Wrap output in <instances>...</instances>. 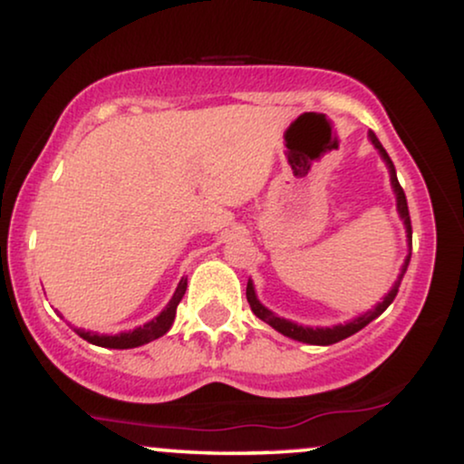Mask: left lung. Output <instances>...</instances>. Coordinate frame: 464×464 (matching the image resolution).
Wrapping results in <instances>:
<instances>
[{"instance_id": "left-lung-1", "label": "left lung", "mask_w": 464, "mask_h": 464, "mask_svg": "<svg viewBox=\"0 0 464 464\" xmlns=\"http://www.w3.org/2000/svg\"><path fill=\"white\" fill-rule=\"evenodd\" d=\"M369 140L372 146L377 148L382 154V159H384L386 165H388V172H391V183H392V189H395V196H397V211L399 216H401L403 225H406V233H408V242L412 244V225H410V211H408V200H406V194H403L401 185H399L397 180V172H395V165H392L391 157H388V152L384 150V146H382L380 140L375 137V132H369ZM408 264H410V253L406 257V264L401 266V275H399V279L395 281V285H392V290L388 292V295L384 296V301L377 303L375 310L362 314V316L353 318L351 323H344V324H335V327H303V324H296V323H290L285 321V318H279L275 316L273 312L268 310V307H264L262 303L257 301V295H255V287L253 284L248 281L246 285V299H248V305L250 310H253V314L257 318H262L264 323H268L270 327L276 329L279 334L287 335V338L292 340H299V343H307V344H323V347H327V344H334V343H340V340L349 338V335L358 334L362 327H366L371 321H375L377 316H380L382 312L386 310L388 305H391L392 301H395L397 292H399V284H401L403 275H406L408 270Z\"/></svg>"}]
</instances>
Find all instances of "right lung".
<instances>
[{"label":"right lung","instance_id":"1","mask_svg":"<svg viewBox=\"0 0 464 464\" xmlns=\"http://www.w3.org/2000/svg\"><path fill=\"white\" fill-rule=\"evenodd\" d=\"M185 290H188V279H180L177 292H174V296L169 299L168 305H165V310L159 314L157 318H152L150 323H146L143 327L132 329V332L117 334V335H98L93 332H84V329H73V332H76L80 338L87 340V343L98 344V347H106V349L141 347V344L161 338L163 334L169 332V327H172V323H174V316H177V307H179L180 299H183Z\"/></svg>","mask_w":464,"mask_h":464}]
</instances>
